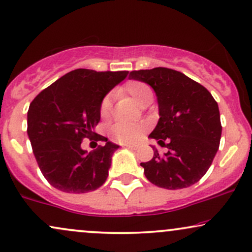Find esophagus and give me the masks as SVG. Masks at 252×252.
Listing matches in <instances>:
<instances>
[{
    "label": "esophagus",
    "mask_w": 252,
    "mask_h": 252,
    "mask_svg": "<svg viewBox=\"0 0 252 252\" xmlns=\"http://www.w3.org/2000/svg\"><path fill=\"white\" fill-rule=\"evenodd\" d=\"M126 148H128V149H131V150H137L138 149V147H137V145H126Z\"/></svg>",
    "instance_id": "obj_1"
}]
</instances>
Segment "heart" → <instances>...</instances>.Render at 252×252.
<instances>
[{
    "mask_svg": "<svg viewBox=\"0 0 252 252\" xmlns=\"http://www.w3.org/2000/svg\"><path fill=\"white\" fill-rule=\"evenodd\" d=\"M124 92L131 97V99L136 104L141 103L147 97L153 96L151 89L143 82L131 81L126 84L124 87ZM111 109V99L110 97L107 96L103 98L101 103V115L103 117L108 116ZM114 138L121 143H135L139 138L142 137L144 132V128L139 124L134 123H126V122H118L115 124L111 129Z\"/></svg>",
    "mask_w": 252,
    "mask_h": 252,
    "instance_id": "b5f03b06",
    "label": "heart"
}]
</instances>
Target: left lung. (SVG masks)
<instances>
[{
	"instance_id": "left-lung-1",
	"label": "left lung",
	"mask_w": 252,
	"mask_h": 252,
	"mask_svg": "<svg viewBox=\"0 0 252 252\" xmlns=\"http://www.w3.org/2000/svg\"><path fill=\"white\" fill-rule=\"evenodd\" d=\"M129 78L149 84L155 92L159 120L149 137L168 148L163 156L153 148L151 160L141 163L145 177L169 190L197 183L210 168L222 135L213 95L182 72L162 66L131 71Z\"/></svg>"
}]
</instances>
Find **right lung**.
Listing matches in <instances>:
<instances>
[{
  "instance_id": "add662e5",
  "label": "right lung",
  "mask_w": 252,
  "mask_h": 252,
  "mask_svg": "<svg viewBox=\"0 0 252 252\" xmlns=\"http://www.w3.org/2000/svg\"><path fill=\"white\" fill-rule=\"evenodd\" d=\"M128 71L76 69L42 90L28 110V132L42 174L56 189L86 193L98 189L107 180L111 157L118 148L97 135L101 103ZM84 137L105 141L88 153L80 148Z\"/></svg>"
}]
</instances>
